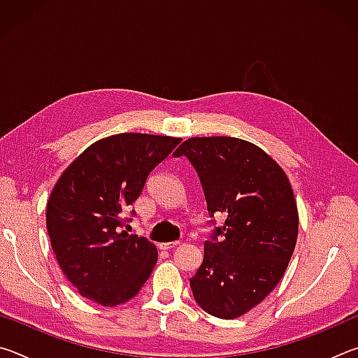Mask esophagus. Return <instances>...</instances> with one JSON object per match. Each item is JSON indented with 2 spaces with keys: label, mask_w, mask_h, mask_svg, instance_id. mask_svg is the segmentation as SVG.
<instances>
[{
  "label": "esophagus",
  "mask_w": 358,
  "mask_h": 358,
  "mask_svg": "<svg viewBox=\"0 0 358 358\" xmlns=\"http://www.w3.org/2000/svg\"><path fill=\"white\" fill-rule=\"evenodd\" d=\"M180 241H169V243H159V250H172V248L178 246Z\"/></svg>",
  "instance_id": "34e87169"
}]
</instances>
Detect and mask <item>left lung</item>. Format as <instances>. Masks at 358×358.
Segmentation results:
<instances>
[{
	"label": "left lung",
	"instance_id": "left-lung-1",
	"mask_svg": "<svg viewBox=\"0 0 358 358\" xmlns=\"http://www.w3.org/2000/svg\"><path fill=\"white\" fill-rule=\"evenodd\" d=\"M173 156L196 169L210 217H226L203 243V262L189 280L194 299L215 317L243 316L276 287L292 257V186L273 157L241 138L191 137Z\"/></svg>",
	"mask_w": 358,
	"mask_h": 358
}]
</instances>
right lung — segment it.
<instances>
[{"instance_id": "add662e5", "label": "right lung", "mask_w": 358, "mask_h": 358, "mask_svg": "<svg viewBox=\"0 0 358 358\" xmlns=\"http://www.w3.org/2000/svg\"><path fill=\"white\" fill-rule=\"evenodd\" d=\"M180 142L137 132L101 138L53 186L47 232L59 268L85 299L117 306L134 299L150 278L157 250L145 237L121 230L128 220L123 211Z\"/></svg>"}]
</instances>
